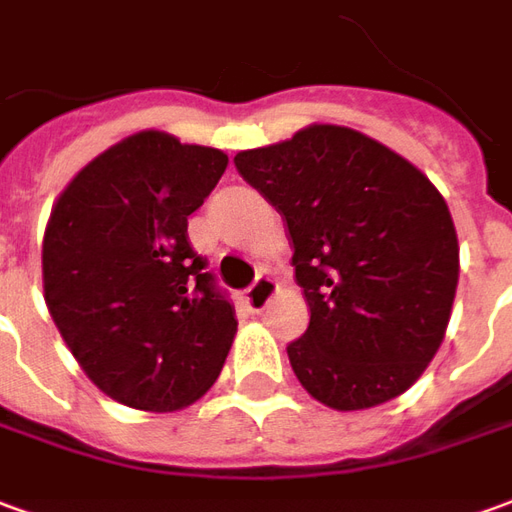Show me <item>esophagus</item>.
<instances>
[{"label":"esophagus","instance_id":"1","mask_svg":"<svg viewBox=\"0 0 512 512\" xmlns=\"http://www.w3.org/2000/svg\"><path fill=\"white\" fill-rule=\"evenodd\" d=\"M274 293H277V285H274V280L268 277V274H260L255 282H252V288L246 291L244 302L249 310H263V307L274 299Z\"/></svg>","mask_w":512,"mask_h":512}]
</instances>
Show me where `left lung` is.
Here are the masks:
<instances>
[{
    "mask_svg": "<svg viewBox=\"0 0 512 512\" xmlns=\"http://www.w3.org/2000/svg\"><path fill=\"white\" fill-rule=\"evenodd\" d=\"M235 169L288 227L310 324L288 343L296 380L332 410L413 385L441 349L460 246L441 191L410 160L338 124L246 149Z\"/></svg>",
    "mask_w": 512,
    "mask_h": 512,
    "instance_id": "left-lung-1",
    "label": "left lung"
}]
</instances>
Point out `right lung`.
I'll list each match as a JSON object with an SVG mask.
<instances>
[{
  "label": "right lung",
  "instance_id": "right-lung-1",
  "mask_svg": "<svg viewBox=\"0 0 512 512\" xmlns=\"http://www.w3.org/2000/svg\"><path fill=\"white\" fill-rule=\"evenodd\" d=\"M221 149L144 130L96 155L57 196L41 268L49 316L96 388L171 413L219 380L238 321L188 216L227 169Z\"/></svg>",
  "mask_w": 512,
  "mask_h": 512
}]
</instances>
